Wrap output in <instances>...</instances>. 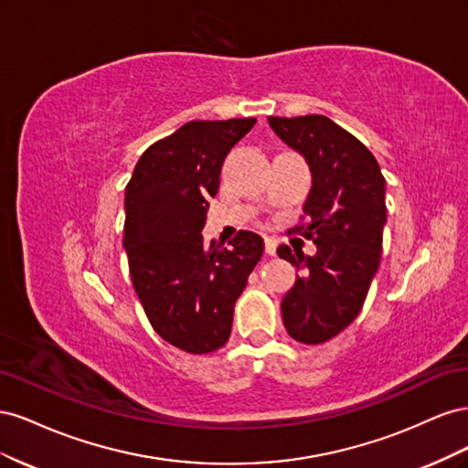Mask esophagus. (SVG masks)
<instances>
[{
	"instance_id": "34e87169",
	"label": "esophagus",
	"mask_w": 468,
	"mask_h": 468,
	"mask_svg": "<svg viewBox=\"0 0 468 468\" xmlns=\"http://www.w3.org/2000/svg\"><path fill=\"white\" fill-rule=\"evenodd\" d=\"M265 253L267 256H275L277 253V239L275 238H265Z\"/></svg>"
}]
</instances>
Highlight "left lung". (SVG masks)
Returning a JSON list of instances; mask_svg holds the SVG:
<instances>
[{
  "label": "left lung",
  "instance_id": "obj_1",
  "mask_svg": "<svg viewBox=\"0 0 468 468\" xmlns=\"http://www.w3.org/2000/svg\"><path fill=\"white\" fill-rule=\"evenodd\" d=\"M267 121L313 174L303 208L308 224L292 230L313 239L316 256L292 253L289 246L277 253L301 271L281 303L282 324L296 342L316 346L346 330L361 313L380 263L387 181L367 146L328 117Z\"/></svg>",
  "mask_w": 468,
  "mask_h": 468
}]
</instances>
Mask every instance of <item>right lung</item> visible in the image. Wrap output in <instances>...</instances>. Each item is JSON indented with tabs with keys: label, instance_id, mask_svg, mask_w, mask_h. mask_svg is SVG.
Wrapping results in <instances>:
<instances>
[{
	"label": "right lung",
	"instance_id": "1",
	"mask_svg": "<svg viewBox=\"0 0 468 468\" xmlns=\"http://www.w3.org/2000/svg\"><path fill=\"white\" fill-rule=\"evenodd\" d=\"M256 119L191 121L154 143L124 191V250L152 328L203 356L230 337L234 304L263 256V239L239 230L224 248L203 244L208 199L218 193L226 154Z\"/></svg>",
	"mask_w": 468,
	"mask_h": 468
}]
</instances>
